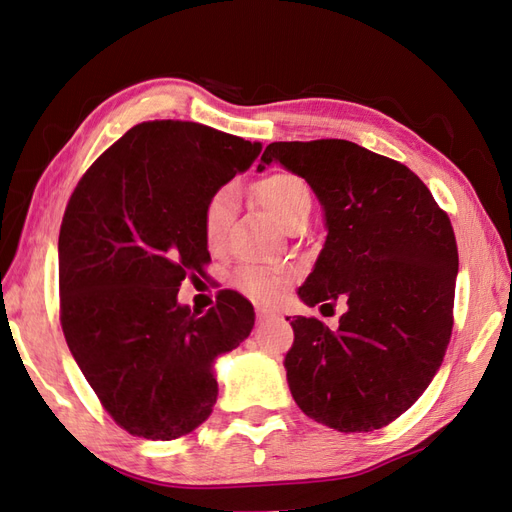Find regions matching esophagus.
Returning a JSON list of instances; mask_svg holds the SVG:
<instances>
[{
	"instance_id": "1",
	"label": "esophagus",
	"mask_w": 512,
	"mask_h": 512,
	"mask_svg": "<svg viewBox=\"0 0 512 512\" xmlns=\"http://www.w3.org/2000/svg\"><path fill=\"white\" fill-rule=\"evenodd\" d=\"M271 317H276V313H273V310H269V308H258L256 310V319L258 321H267Z\"/></svg>"
}]
</instances>
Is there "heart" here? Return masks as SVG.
<instances>
[{
    "instance_id": "obj_1",
    "label": "heart",
    "mask_w": 512,
    "mask_h": 512,
    "mask_svg": "<svg viewBox=\"0 0 512 512\" xmlns=\"http://www.w3.org/2000/svg\"><path fill=\"white\" fill-rule=\"evenodd\" d=\"M252 191L260 206L269 210V213L282 223L289 221L297 210H302L306 206L310 208L308 184L291 171L278 169L265 173L263 178H258L254 182ZM232 204L234 186L230 184L219 186V189L210 193V197L206 199L202 210V232L204 241L210 249L219 247L223 236H226ZM284 282L286 273L260 265H243L234 273V284L239 286L245 295L258 299V302H271V299L280 293Z\"/></svg>"
}]
</instances>
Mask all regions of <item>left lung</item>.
I'll return each mask as SVG.
<instances>
[{
    "mask_svg": "<svg viewBox=\"0 0 512 512\" xmlns=\"http://www.w3.org/2000/svg\"><path fill=\"white\" fill-rule=\"evenodd\" d=\"M273 160L313 186L326 210L328 239L299 297L347 302L336 330L317 317L291 321V395L328 428L380 430L419 400L450 345L452 221L406 165L352 141L271 143L258 169Z\"/></svg>",
    "mask_w": 512,
    "mask_h": 512,
    "instance_id": "left-lung-1",
    "label": "left lung"
}]
</instances>
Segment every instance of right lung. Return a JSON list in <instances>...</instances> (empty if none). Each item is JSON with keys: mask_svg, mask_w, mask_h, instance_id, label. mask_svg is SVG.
I'll return each mask as SVG.
<instances>
[{"mask_svg": "<svg viewBox=\"0 0 512 512\" xmlns=\"http://www.w3.org/2000/svg\"><path fill=\"white\" fill-rule=\"evenodd\" d=\"M263 145L193 121H145L73 189L58 236L60 326L99 404L149 441L189 434L213 413L219 354L254 328V306L223 289L206 315L178 304L210 254L202 210Z\"/></svg>", "mask_w": 512, "mask_h": 512, "instance_id": "add662e5", "label": "right lung"}]
</instances>
